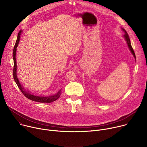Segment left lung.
Instances as JSON below:
<instances>
[{
  "mask_svg": "<svg viewBox=\"0 0 147 147\" xmlns=\"http://www.w3.org/2000/svg\"><path fill=\"white\" fill-rule=\"evenodd\" d=\"M122 30H123V31L124 32V33H125V34L124 35V37L125 40V41H126V42H127V45H128V47H129V49L130 50L131 52L132 53L134 57H135V59H136V55H135V53H134V50H133V48H132V47H131V42H130V38H129V35H128V34L127 33L126 31H125V30L124 29L122 28Z\"/></svg>",
  "mask_w": 147,
  "mask_h": 147,
  "instance_id": "8db88e82",
  "label": "left lung"
}]
</instances>
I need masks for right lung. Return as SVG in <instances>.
Listing matches in <instances>:
<instances>
[{
	"label": "right lung",
	"instance_id": "obj_1",
	"mask_svg": "<svg viewBox=\"0 0 147 147\" xmlns=\"http://www.w3.org/2000/svg\"><path fill=\"white\" fill-rule=\"evenodd\" d=\"M21 33H22V31H20V32L18 34L16 42L15 44L14 49H13V58L14 60V67H13V78L14 80L17 84V85L20 91H22V92L23 94V95L29 99L35 101V102H41V103H51L53 101H55L57 100L60 96L61 91L60 90L56 94H55L53 95H48V96H40V95H36L32 94L28 91H26L25 89L23 87V86L20 84V82H19L18 79L17 78V64H16V48L19 44V41H20V35Z\"/></svg>",
	"mask_w": 147,
	"mask_h": 147
}]
</instances>
